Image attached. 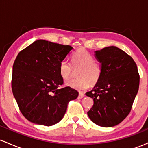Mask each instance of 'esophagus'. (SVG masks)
Instances as JSON below:
<instances>
[{"mask_svg":"<svg viewBox=\"0 0 148 148\" xmlns=\"http://www.w3.org/2000/svg\"><path fill=\"white\" fill-rule=\"evenodd\" d=\"M84 97H85V95L84 94V93L80 92L79 95V97H78V98H79V99H82V98H84Z\"/></svg>","mask_w":148,"mask_h":148,"instance_id":"34e87169","label":"esophagus"}]
</instances>
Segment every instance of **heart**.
I'll list each match as a JSON object with an SVG mask.
<instances>
[{"label": "heart", "instance_id": "b5f03b06", "mask_svg": "<svg viewBox=\"0 0 148 148\" xmlns=\"http://www.w3.org/2000/svg\"><path fill=\"white\" fill-rule=\"evenodd\" d=\"M72 65L74 68H79L78 72V79L67 81L66 86L82 91L90 86L95 84L99 81L101 76V67L99 64L95 62L94 58L88 51L84 49H79L72 56ZM72 73V66L64 60L60 64V74L64 80L71 78Z\"/></svg>", "mask_w": 148, "mask_h": 148}]
</instances>
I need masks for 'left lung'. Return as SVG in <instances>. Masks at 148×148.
<instances>
[{"label": "left lung", "mask_w": 148, "mask_h": 148, "mask_svg": "<svg viewBox=\"0 0 148 148\" xmlns=\"http://www.w3.org/2000/svg\"><path fill=\"white\" fill-rule=\"evenodd\" d=\"M95 53L102 72L93 89L86 93L94 101L88 115L96 125L111 127L121 123L132 109L139 88L138 68L130 56L114 46Z\"/></svg>", "instance_id": "left-lung-1"}]
</instances>
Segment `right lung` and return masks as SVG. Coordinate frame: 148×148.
I'll use <instances>...</instances> for the list:
<instances>
[{"label":"right lung","instance_id":"1","mask_svg":"<svg viewBox=\"0 0 148 148\" xmlns=\"http://www.w3.org/2000/svg\"><path fill=\"white\" fill-rule=\"evenodd\" d=\"M73 49L38 40L18 53L12 68V89L21 113L31 123L51 126L60 121L67 103L79 95L63 84L60 64Z\"/></svg>","mask_w":148,"mask_h":148}]
</instances>
